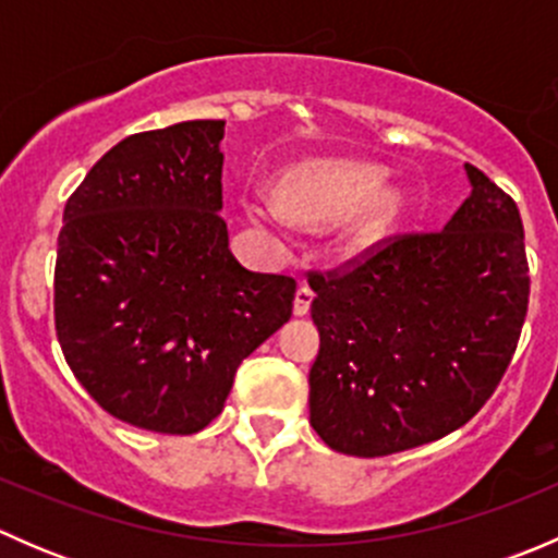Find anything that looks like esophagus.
Returning <instances> with one entry per match:
<instances>
[{"mask_svg": "<svg viewBox=\"0 0 558 558\" xmlns=\"http://www.w3.org/2000/svg\"><path fill=\"white\" fill-rule=\"evenodd\" d=\"M311 305H313V289L311 286H300L296 289V296H294V315H307L311 313Z\"/></svg>", "mask_w": 558, "mask_h": 558, "instance_id": "1", "label": "esophagus"}]
</instances>
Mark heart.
Listing matches in <instances>:
<instances>
[{"mask_svg": "<svg viewBox=\"0 0 558 558\" xmlns=\"http://www.w3.org/2000/svg\"><path fill=\"white\" fill-rule=\"evenodd\" d=\"M384 180V167L364 161H307L280 180L278 196L247 202V213L272 232H283L291 221L320 227L351 213L345 243L367 247L378 243L402 213V194L380 189Z\"/></svg>", "mask_w": 558, "mask_h": 558, "instance_id": "1", "label": "heart"}]
</instances>
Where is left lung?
Listing matches in <instances>:
<instances>
[{
  "label": "left lung",
  "instance_id": "left-lung-1",
  "mask_svg": "<svg viewBox=\"0 0 558 558\" xmlns=\"http://www.w3.org/2000/svg\"><path fill=\"white\" fill-rule=\"evenodd\" d=\"M440 232L397 234L329 272H307L320 351L311 424L337 453L435 442L488 402L529 307L515 202L477 167Z\"/></svg>",
  "mask_w": 558,
  "mask_h": 558
}]
</instances>
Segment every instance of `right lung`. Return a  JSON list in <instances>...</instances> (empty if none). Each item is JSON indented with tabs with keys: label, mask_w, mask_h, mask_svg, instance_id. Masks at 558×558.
Masks as SVG:
<instances>
[{
	"label": "right lung",
	"mask_w": 558,
	"mask_h": 558,
	"mask_svg": "<svg viewBox=\"0 0 558 558\" xmlns=\"http://www.w3.org/2000/svg\"><path fill=\"white\" fill-rule=\"evenodd\" d=\"M223 121H183L110 148L66 199L53 275L66 364L112 418L194 435L234 373L294 311L296 280L229 251Z\"/></svg>",
	"instance_id": "obj_1"
}]
</instances>
